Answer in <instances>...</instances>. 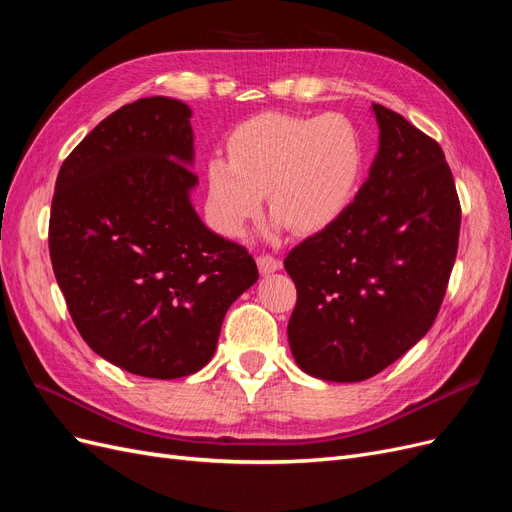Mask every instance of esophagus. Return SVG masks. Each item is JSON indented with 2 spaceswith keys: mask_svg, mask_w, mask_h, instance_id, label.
Wrapping results in <instances>:
<instances>
[{
  "mask_svg": "<svg viewBox=\"0 0 512 512\" xmlns=\"http://www.w3.org/2000/svg\"><path fill=\"white\" fill-rule=\"evenodd\" d=\"M258 269L262 275H269V273H275L281 269V260H277L275 256H269V254H262L258 258Z\"/></svg>",
  "mask_w": 512,
  "mask_h": 512,
  "instance_id": "34e87169",
  "label": "esophagus"
}]
</instances>
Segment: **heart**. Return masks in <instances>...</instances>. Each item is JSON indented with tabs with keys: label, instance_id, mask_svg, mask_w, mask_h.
I'll return each instance as SVG.
<instances>
[{
	"label": "heart",
	"instance_id": "1",
	"mask_svg": "<svg viewBox=\"0 0 512 512\" xmlns=\"http://www.w3.org/2000/svg\"><path fill=\"white\" fill-rule=\"evenodd\" d=\"M364 142L341 114H258L228 137V156L207 163V207L220 233L241 237L264 195L275 226L317 233L354 203L364 178Z\"/></svg>",
	"mask_w": 512,
	"mask_h": 512
}]
</instances>
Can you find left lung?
<instances>
[{
	"instance_id": "1",
	"label": "left lung",
	"mask_w": 512,
	"mask_h": 512,
	"mask_svg": "<svg viewBox=\"0 0 512 512\" xmlns=\"http://www.w3.org/2000/svg\"><path fill=\"white\" fill-rule=\"evenodd\" d=\"M379 152L345 214L284 260L296 286L288 341L307 375L354 383L424 337L447 292L462 207L445 154L373 103Z\"/></svg>"
}]
</instances>
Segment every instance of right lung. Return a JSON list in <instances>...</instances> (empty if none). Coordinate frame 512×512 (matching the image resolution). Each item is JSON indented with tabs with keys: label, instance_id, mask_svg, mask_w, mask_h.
<instances>
[{
	"label": "right lung",
	"instance_id": "1",
	"mask_svg": "<svg viewBox=\"0 0 512 512\" xmlns=\"http://www.w3.org/2000/svg\"><path fill=\"white\" fill-rule=\"evenodd\" d=\"M190 116L169 97L122 105L65 158L50 209L52 271L82 339L150 379L201 370L228 307L258 279L248 250L190 203Z\"/></svg>",
	"mask_w": 512,
	"mask_h": 512
}]
</instances>
